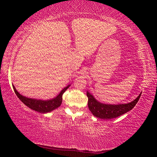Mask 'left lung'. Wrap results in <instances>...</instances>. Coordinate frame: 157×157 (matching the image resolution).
Segmentation results:
<instances>
[{
	"label": "left lung",
	"mask_w": 157,
	"mask_h": 157,
	"mask_svg": "<svg viewBox=\"0 0 157 157\" xmlns=\"http://www.w3.org/2000/svg\"><path fill=\"white\" fill-rule=\"evenodd\" d=\"M86 95L88 97V107L93 115L101 119L109 120V119L117 118L132 109L139 101L141 93L132 102L127 104L120 105L103 104L102 102H98L94 97V95L88 91L86 92Z\"/></svg>",
	"instance_id": "8db88e82"
}]
</instances>
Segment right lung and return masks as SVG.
Returning a JSON list of instances; mask_svg holds the SVG:
<instances>
[{
    "mask_svg": "<svg viewBox=\"0 0 157 157\" xmlns=\"http://www.w3.org/2000/svg\"><path fill=\"white\" fill-rule=\"evenodd\" d=\"M71 85H68L67 86L63 88L62 91H61L59 95L55 98H52L51 100H37L34 99V98H29L27 97L23 96L18 93L17 89L13 86V89L15 92L17 96L19 98L20 100L22 102L23 104H25L27 107L30 108L31 109L38 111L39 113H45L53 111L55 109H57L59 107L62 102V95L66 89H67Z\"/></svg>",
    "mask_w": 157,
    "mask_h": 157,
    "instance_id": "right-lung-1",
    "label": "right lung"
}]
</instances>
